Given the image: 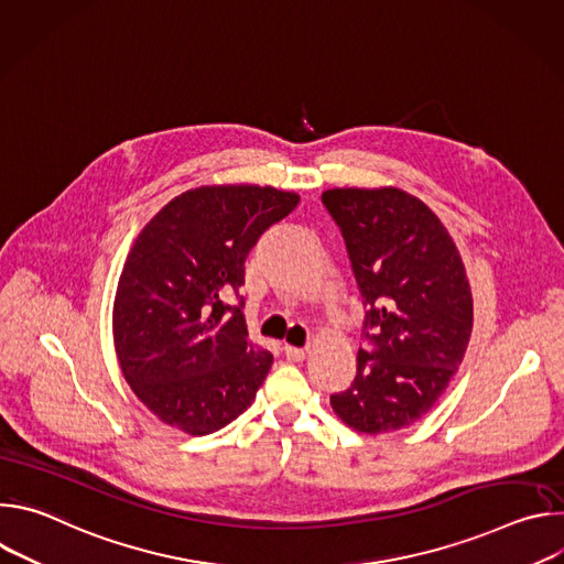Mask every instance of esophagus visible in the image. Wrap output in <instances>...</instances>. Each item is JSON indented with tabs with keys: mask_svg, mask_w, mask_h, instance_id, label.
Listing matches in <instances>:
<instances>
[{
	"mask_svg": "<svg viewBox=\"0 0 564 564\" xmlns=\"http://www.w3.org/2000/svg\"><path fill=\"white\" fill-rule=\"evenodd\" d=\"M283 350H285V357L290 361H303L305 355H307V348H296V346H290V344H285Z\"/></svg>",
	"mask_w": 564,
	"mask_h": 564,
	"instance_id": "1",
	"label": "esophagus"
}]
</instances>
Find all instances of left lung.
I'll return each instance as SVG.
<instances>
[{
    "label": "left lung",
    "mask_w": 564,
    "mask_h": 564,
    "mask_svg": "<svg viewBox=\"0 0 564 564\" xmlns=\"http://www.w3.org/2000/svg\"><path fill=\"white\" fill-rule=\"evenodd\" d=\"M341 227L366 312L372 352L333 394L335 415L379 435L420 422L462 366L473 330V296L448 229L399 187H335L321 194Z\"/></svg>",
    "instance_id": "8db88e82"
}]
</instances>
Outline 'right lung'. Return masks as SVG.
Here are the masks:
<instances>
[{"mask_svg":"<svg viewBox=\"0 0 564 564\" xmlns=\"http://www.w3.org/2000/svg\"><path fill=\"white\" fill-rule=\"evenodd\" d=\"M299 194L205 185L172 198L138 234L116 301L113 346L133 394L163 424L209 435L246 413L272 368L225 303L246 283L259 236Z\"/></svg>","mask_w":564,"mask_h":564,"instance_id":"1","label":"right lung"}]
</instances>
